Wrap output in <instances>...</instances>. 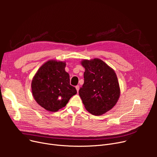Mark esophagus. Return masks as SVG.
Segmentation results:
<instances>
[{
	"label": "esophagus",
	"instance_id": "34e87169",
	"mask_svg": "<svg viewBox=\"0 0 157 157\" xmlns=\"http://www.w3.org/2000/svg\"><path fill=\"white\" fill-rule=\"evenodd\" d=\"M76 90H77V92H79V85L76 86Z\"/></svg>",
	"mask_w": 157,
	"mask_h": 157
}]
</instances>
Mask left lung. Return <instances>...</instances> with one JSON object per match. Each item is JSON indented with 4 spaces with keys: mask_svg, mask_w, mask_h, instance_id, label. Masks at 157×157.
Returning a JSON list of instances; mask_svg holds the SVG:
<instances>
[{
    "mask_svg": "<svg viewBox=\"0 0 157 157\" xmlns=\"http://www.w3.org/2000/svg\"><path fill=\"white\" fill-rule=\"evenodd\" d=\"M84 84L79 95L86 109L96 116L111 109L120 94L118 78L114 70L98 59L83 60Z\"/></svg>",
    "mask_w": 157,
    "mask_h": 157,
    "instance_id": "left-lung-1",
    "label": "left lung"
}]
</instances>
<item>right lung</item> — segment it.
<instances>
[{
    "label": "right lung",
    "instance_id": "obj_1",
    "mask_svg": "<svg viewBox=\"0 0 157 157\" xmlns=\"http://www.w3.org/2000/svg\"><path fill=\"white\" fill-rule=\"evenodd\" d=\"M65 65V62L49 60L39 69L32 79L33 96L38 104L47 111H59L77 94L75 87L70 85Z\"/></svg>",
    "mask_w": 157,
    "mask_h": 157
}]
</instances>
